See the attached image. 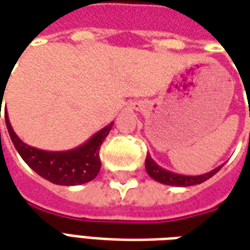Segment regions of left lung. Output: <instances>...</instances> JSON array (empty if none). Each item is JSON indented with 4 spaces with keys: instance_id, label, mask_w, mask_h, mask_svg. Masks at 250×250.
I'll use <instances>...</instances> for the list:
<instances>
[{
    "instance_id": "obj_1",
    "label": "left lung",
    "mask_w": 250,
    "mask_h": 250,
    "mask_svg": "<svg viewBox=\"0 0 250 250\" xmlns=\"http://www.w3.org/2000/svg\"><path fill=\"white\" fill-rule=\"evenodd\" d=\"M222 166L215 167L214 170H211L209 173L202 174V175H182V174L173 173L168 171L166 168L161 167L159 165L155 163V161L152 159L148 154L146 157V171L147 174L151 177L152 179H155L157 182H161L163 185H168V186H194V185H199L211 178L214 174L220 171V168Z\"/></svg>"
}]
</instances>
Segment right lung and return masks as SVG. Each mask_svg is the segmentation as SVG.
Instances as JSON below:
<instances>
[{
	"mask_svg": "<svg viewBox=\"0 0 250 250\" xmlns=\"http://www.w3.org/2000/svg\"><path fill=\"white\" fill-rule=\"evenodd\" d=\"M5 122L10 139L25 163L40 177L62 186L87 184L98 175L102 167L99 150L114 125L112 122L105 125L76 148L66 151H45L29 146L20 139L12 128L8 112H5Z\"/></svg>",
	"mask_w": 250,
	"mask_h": 250,
	"instance_id": "1",
	"label": "right lung"
}]
</instances>
